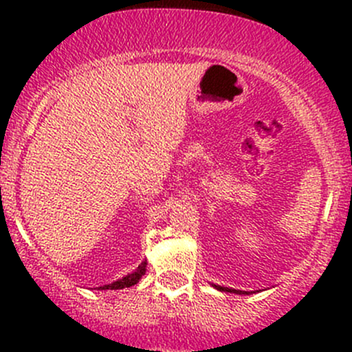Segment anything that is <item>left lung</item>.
<instances>
[{
	"mask_svg": "<svg viewBox=\"0 0 352 352\" xmlns=\"http://www.w3.org/2000/svg\"><path fill=\"white\" fill-rule=\"evenodd\" d=\"M214 287H216V289H219V291H228V293H242V291L232 289V287H223V286H216V285H214ZM245 293H247V291H243V294Z\"/></svg>",
	"mask_w": 352,
	"mask_h": 352,
	"instance_id": "obj_1",
	"label": "left lung"
}]
</instances>
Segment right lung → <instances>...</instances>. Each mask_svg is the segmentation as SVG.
<instances>
[{
  "mask_svg": "<svg viewBox=\"0 0 352 352\" xmlns=\"http://www.w3.org/2000/svg\"><path fill=\"white\" fill-rule=\"evenodd\" d=\"M144 272H146V262H143V264H141L140 267L133 272V274H127L126 278L119 279V281L112 283V285L100 286L98 289H124V287H131V286L136 285V283H140V279L143 278Z\"/></svg>",
  "mask_w": 352,
  "mask_h": 352,
  "instance_id": "obj_1",
  "label": "right lung"
}]
</instances>
